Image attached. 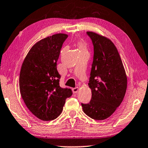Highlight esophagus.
Segmentation results:
<instances>
[{
	"label": "esophagus",
	"mask_w": 148,
	"mask_h": 148,
	"mask_svg": "<svg viewBox=\"0 0 148 148\" xmlns=\"http://www.w3.org/2000/svg\"><path fill=\"white\" fill-rule=\"evenodd\" d=\"M78 90H79V88L78 87H76V88H72V92H73L74 94H76L77 92H78Z\"/></svg>",
	"instance_id": "esophagus-1"
}]
</instances>
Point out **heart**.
I'll return each mask as SVG.
<instances>
[{"label":"heart","instance_id":"b5f03b06","mask_svg":"<svg viewBox=\"0 0 148 148\" xmlns=\"http://www.w3.org/2000/svg\"><path fill=\"white\" fill-rule=\"evenodd\" d=\"M78 48L80 51H86V46L84 42H78Z\"/></svg>","mask_w":148,"mask_h":148}]
</instances>
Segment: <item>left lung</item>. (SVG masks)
<instances>
[{"label":"left lung","instance_id":"8db88e82","mask_svg":"<svg viewBox=\"0 0 148 148\" xmlns=\"http://www.w3.org/2000/svg\"><path fill=\"white\" fill-rule=\"evenodd\" d=\"M86 34L94 48L88 86L92 90L89 103H81L83 111L96 120H105L116 111L124 98L127 77L122 59L114 43L92 32Z\"/></svg>","mask_w":148,"mask_h":148}]
</instances>
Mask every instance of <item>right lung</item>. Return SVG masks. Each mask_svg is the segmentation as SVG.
Segmentation results:
<instances>
[{
	"instance_id": "right-lung-1",
	"label": "right lung",
	"mask_w": 148,
	"mask_h": 148,
	"mask_svg": "<svg viewBox=\"0 0 148 148\" xmlns=\"http://www.w3.org/2000/svg\"><path fill=\"white\" fill-rule=\"evenodd\" d=\"M65 34L48 36L32 46L22 65L19 87L26 107L43 121H50L60 116L66 99L72 95L70 88H61V76L57 70V61Z\"/></svg>"
}]
</instances>
